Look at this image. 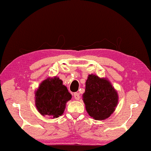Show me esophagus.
Listing matches in <instances>:
<instances>
[{
	"instance_id": "obj_1",
	"label": "esophagus",
	"mask_w": 151,
	"mask_h": 151,
	"mask_svg": "<svg viewBox=\"0 0 151 151\" xmlns=\"http://www.w3.org/2000/svg\"><path fill=\"white\" fill-rule=\"evenodd\" d=\"M73 95L74 97H75V99H76V100H79V99H80V94H79V93H75L73 94Z\"/></svg>"
}]
</instances>
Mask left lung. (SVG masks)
<instances>
[{"label":"left lung","instance_id":"obj_1","mask_svg":"<svg viewBox=\"0 0 151 151\" xmlns=\"http://www.w3.org/2000/svg\"><path fill=\"white\" fill-rule=\"evenodd\" d=\"M83 100L89 116L101 121L109 118L115 111L119 96L109 80L92 74L86 81Z\"/></svg>","mask_w":151,"mask_h":151}]
</instances>
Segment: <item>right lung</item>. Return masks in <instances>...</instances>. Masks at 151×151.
<instances>
[{"label": "right lung", "mask_w": 151, "mask_h": 151, "mask_svg": "<svg viewBox=\"0 0 151 151\" xmlns=\"http://www.w3.org/2000/svg\"><path fill=\"white\" fill-rule=\"evenodd\" d=\"M71 97L59 78H48L40 84L35 92V105L42 116L55 119L63 114L66 103Z\"/></svg>", "instance_id": "obj_1"}]
</instances>
